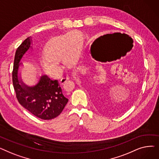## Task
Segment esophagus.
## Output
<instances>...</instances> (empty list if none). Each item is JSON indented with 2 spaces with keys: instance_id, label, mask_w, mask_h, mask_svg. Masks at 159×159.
<instances>
[{
  "instance_id": "obj_1",
  "label": "esophagus",
  "mask_w": 159,
  "mask_h": 159,
  "mask_svg": "<svg viewBox=\"0 0 159 159\" xmlns=\"http://www.w3.org/2000/svg\"><path fill=\"white\" fill-rule=\"evenodd\" d=\"M70 79V77L68 76H65L64 78H62V79L61 80V81L63 82V83H65L67 80H68Z\"/></svg>"
}]
</instances>
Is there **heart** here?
Listing matches in <instances>:
<instances>
[{
	"label": "heart",
	"mask_w": 159,
	"mask_h": 159,
	"mask_svg": "<svg viewBox=\"0 0 159 159\" xmlns=\"http://www.w3.org/2000/svg\"><path fill=\"white\" fill-rule=\"evenodd\" d=\"M84 46V36L82 33L69 31L52 40L48 46V53L43 57V64L49 70H59L62 67V60L72 64L79 59Z\"/></svg>",
	"instance_id": "obj_1"
}]
</instances>
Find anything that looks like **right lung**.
<instances>
[{
    "label": "right lung",
    "mask_w": 159,
    "mask_h": 159,
    "mask_svg": "<svg viewBox=\"0 0 159 159\" xmlns=\"http://www.w3.org/2000/svg\"><path fill=\"white\" fill-rule=\"evenodd\" d=\"M31 37H28L16 49L15 55L12 79L19 102L37 117L43 120L53 119L59 115L68 102L57 80H51L46 75L40 77L35 86H29L23 82L19 67L20 61L32 49Z\"/></svg>",
    "instance_id": "add662e5"
}]
</instances>
